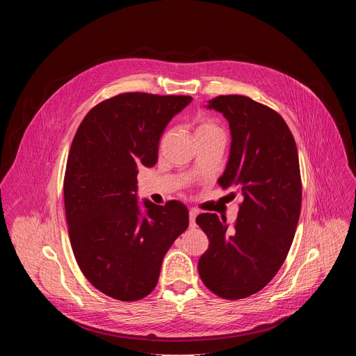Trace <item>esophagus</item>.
Segmentation results:
<instances>
[{"mask_svg":"<svg viewBox=\"0 0 356 356\" xmlns=\"http://www.w3.org/2000/svg\"><path fill=\"white\" fill-rule=\"evenodd\" d=\"M197 211L195 210H190V213H188V217H190V227L191 228H194L195 227V218H197Z\"/></svg>","mask_w":356,"mask_h":356,"instance_id":"esophagus-1","label":"esophagus"}]
</instances>
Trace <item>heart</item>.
Here are the masks:
<instances>
[{
  "label": "heart",
  "mask_w": 356,
  "mask_h": 356,
  "mask_svg": "<svg viewBox=\"0 0 356 356\" xmlns=\"http://www.w3.org/2000/svg\"><path fill=\"white\" fill-rule=\"evenodd\" d=\"M195 135H197V138H198V136H206V135H222V131H221V128H220L217 124H214L213 121L202 120V121L197 125Z\"/></svg>",
  "instance_id": "1"
}]
</instances>
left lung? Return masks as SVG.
Returning <instances> with one entry per match:
<instances>
[{"label": "left lung", "instance_id": "8db88e82", "mask_svg": "<svg viewBox=\"0 0 356 356\" xmlns=\"http://www.w3.org/2000/svg\"><path fill=\"white\" fill-rule=\"evenodd\" d=\"M207 108L221 113L231 131L218 184L235 188L243 200L232 228L217 214L197 217L210 241L198 275L214 294L238 300L262 290L291 246L301 209L297 146L284 120L249 97L218 95Z\"/></svg>", "mask_w": 356, "mask_h": 356}]
</instances>
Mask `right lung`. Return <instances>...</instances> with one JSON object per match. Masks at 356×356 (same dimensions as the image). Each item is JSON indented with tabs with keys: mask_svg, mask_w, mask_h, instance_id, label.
I'll use <instances>...</instances> for the list:
<instances>
[{
	"mask_svg": "<svg viewBox=\"0 0 356 356\" xmlns=\"http://www.w3.org/2000/svg\"><path fill=\"white\" fill-rule=\"evenodd\" d=\"M188 95L124 92L88 111L70 146L65 210L74 258L87 280L121 301L146 297L162 261L188 227V210L172 200L138 201V166H155L170 120Z\"/></svg>",
	"mask_w": 356,
	"mask_h": 356,
	"instance_id": "obj_1",
	"label": "right lung"
}]
</instances>
